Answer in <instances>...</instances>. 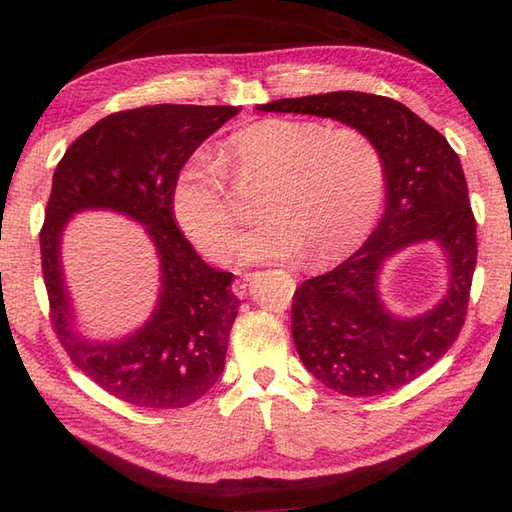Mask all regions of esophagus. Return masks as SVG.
I'll return each instance as SVG.
<instances>
[{"label": "esophagus", "mask_w": 512, "mask_h": 512, "mask_svg": "<svg viewBox=\"0 0 512 512\" xmlns=\"http://www.w3.org/2000/svg\"><path fill=\"white\" fill-rule=\"evenodd\" d=\"M253 279H255V275L253 273H246L244 277H239L235 284H233V292H235V297H239V299H244L246 297V292H248V286L253 284Z\"/></svg>", "instance_id": "34e87169"}]
</instances>
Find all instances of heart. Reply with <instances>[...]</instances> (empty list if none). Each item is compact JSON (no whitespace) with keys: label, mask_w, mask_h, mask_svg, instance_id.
<instances>
[{"label":"heart","mask_w":512,"mask_h":512,"mask_svg":"<svg viewBox=\"0 0 512 512\" xmlns=\"http://www.w3.org/2000/svg\"><path fill=\"white\" fill-rule=\"evenodd\" d=\"M264 187L262 224L235 244L239 262L306 255L321 266L363 242L387 187L383 151L358 127L310 118H264L228 136L222 160L198 151L184 160L171 187L180 231L213 259H226L239 226L228 189Z\"/></svg>","instance_id":"heart-1"}]
</instances>
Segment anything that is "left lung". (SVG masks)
<instances>
[{
	"label": "left lung",
	"instance_id": "obj_1",
	"mask_svg": "<svg viewBox=\"0 0 512 512\" xmlns=\"http://www.w3.org/2000/svg\"><path fill=\"white\" fill-rule=\"evenodd\" d=\"M259 110L334 118L363 129L383 151V220L352 257L297 288L292 339L308 372L343 396H378L409 385L447 354L469 308L477 235L458 154L409 107L378 94H312ZM427 238L450 257L448 297L416 320L394 318L377 297L379 266L400 247Z\"/></svg>",
	"mask_w": 512,
	"mask_h": 512
}]
</instances>
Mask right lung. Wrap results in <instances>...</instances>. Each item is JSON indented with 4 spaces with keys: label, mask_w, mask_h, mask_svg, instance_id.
Returning <instances> with one entry per match:
<instances>
[{
    "label": "right lung",
    "mask_w": 512,
    "mask_h": 512,
    "mask_svg": "<svg viewBox=\"0 0 512 512\" xmlns=\"http://www.w3.org/2000/svg\"><path fill=\"white\" fill-rule=\"evenodd\" d=\"M231 105H151L101 118L54 169L39 244L50 323L70 361L129 405L180 409L222 376L239 299L233 275L206 266L171 213V187L184 160L226 121ZM112 208L148 226L161 257L163 292L152 319L121 344H88L71 332L58 246L76 210Z\"/></svg>",
    "instance_id": "add662e5"
}]
</instances>
